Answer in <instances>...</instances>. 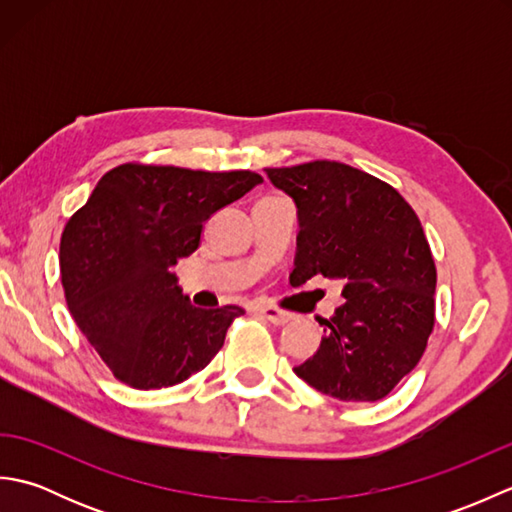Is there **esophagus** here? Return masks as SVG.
I'll list each match as a JSON object with an SVG mask.
<instances>
[{
  "label": "esophagus",
  "instance_id": "1",
  "mask_svg": "<svg viewBox=\"0 0 512 512\" xmlns=\"http://www.w3.org/2000/svg\"><path fill=\"white\" fill-rule=\"evenodd\" d=\"M259 314H262L264 319H268L270 323H275V325H284V323L292 321V314L290 312L279 310L275 306H262V308H259Z\"/></svg>",
  "mask_w": 512,
  "mask_h": 512
}]
</instances>
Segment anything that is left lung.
<instances>
[{"mask_svg": "<svg viewBox=\"0 0 512 512\" xmlns=\"http://www.w3.org/2000/svg\"><path fill=\"white\" fill-rule=\"evenodd\" d=\"M297 206L290 284L323 275L343 284V306L321 319L317 354L295 374L345 402L385 398L422 358L436 321V264L405 198L343 162L266 169Z\"/></svg>", "mask_w": 512, "mask_h": 512, "instance_id": "1", "label": "left lung"}]
</instances>
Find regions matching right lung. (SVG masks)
I'll return each instance as SVG.
<instances>
[{
    "mask_svg": "<svg viewBox=\"0 0 512 512\" xmlns=\"http://www.w3.org/2000/svg\"><path fill=\"white\" fill-rule=\"evenodd\" d=\"M264 178L253 171L127 165L107 171L65 224L61 281L72 319L134 389L178 385L220 352L239 306L195 308L171 268L213 213Z\"/></svg>",
    "mask_w": 512,
    "mask_h": 512,
    "instance_id": "obj_1",
    "label": "right lung"
}]
</instances>
